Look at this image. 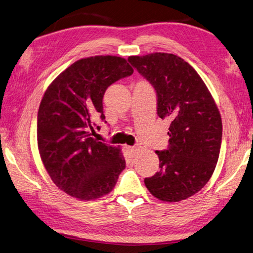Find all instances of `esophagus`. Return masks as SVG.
I'll return each mask as SVG.
<instances>
[{
    "label": "esophagus",
    "mask_w": 253,
    "mask_h": 253,
    "mask_svg": "<svg viewBox=\"0 0 253 253\" xmlns=\"http://www.w3.org/2000/svg\"><path fill=\"white\" fill-rule=\"evenodd\" d=\"M139 150H140L139 146H128V152H129V154H130L131 156L137 155Z\"/></svg>",
    "instance_id": "esophagus-1"
}]
</instances>
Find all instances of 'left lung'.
<instances>
[{
  "label": "left lung",
  "mask_w": 253,
  "mask_h": 253,
  "mask_svg": "<svg viewBox=\"0 0 253 253\" xmlns=\"http://www.w3.org/2000/svg\"><path fill=\"white\" fill-rule=\"evenodd\" d=\"M128 61L155 88L157 115L168 119L169 145L156 151L160 171L146 189L163 202L177 203L206 185L219 160L222 121L206 84L192 66L167 52L130 56Z\"/></svg>",
  "instance_id": "left-lung-1"
}]
</instances>
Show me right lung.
Returning <instances> with one entry per match:
<instances>
[{
    "mask_svg": "<svg viewBox=\"0 0 253 253\" xmlns=\"http://www.w3.org/2000/svg\"><path fill=\"white\" fill-rule=\"evenodd\" d=\"M126 59L95 56L75 61L47 87L38 112V146L52 182L68 195L93 201L114 189L126 162L116 146L93 139L104 121L107 88L131 75ZM107 123V122H105Z\"/></svg>",
    "mask_w": 253,
    "mask_h": 253,
    "instance_id": "1",
    "label": "right lung"
}]
</instances>
